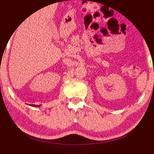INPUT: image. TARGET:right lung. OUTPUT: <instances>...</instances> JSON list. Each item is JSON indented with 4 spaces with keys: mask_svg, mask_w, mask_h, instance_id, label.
Here are the masks:
<instances>
[{
    "mask_svg": "<svg viewBox=\"0 0 154 154\" xmlns=\"http://www.w3.org/2000/svg\"><path fill=\"white\" fill-rule=\"evenodd\" d=\"M31 106H38H38H40V105H39V106H38V105H35V104H31Z\"/></svg>",
    "mask_w": 154,
    "mask_h": 154,
    "instance_id": "1",
    "label": "right lung"
}]
</instances>
